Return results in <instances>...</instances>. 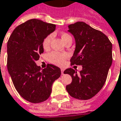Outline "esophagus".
<instances>
[{"instance_id": "1", "label": "esophagus", "mask_w": 121, "mask_h": 121, "mask_svg": "<svg viewBox=\"0 0 121 121\" xmlns=\"http://www.w3.org/2000/svg\"><path fill=\"white\" fill-rule=\"evenodd\" d=\"M61 75H63V71H64V69H61Z\"/></svg>"}]
</instances>
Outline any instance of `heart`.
Masks as SVG:
<instances>
[{"mask_svg": "<svg viewBox=\"0 0 121 121\" xmlns=\"http://www.w3.org/2000/svg\"><path fill=\"white\" fill-rule=\"evenodd\" d=\"M61 40H63V43H64L65 40H67L69 38H71V37L67 33H63L61 34ZM52 35H49L44 39L43 42V48L45 49V50L48 48L50 44V42L52 40ZM67 57V56L66 54L60 53V52H52L50 54H49L48 55V59L50 61L51 63L55 64V65H62L65 62V60Z\"/></svg>", "mask_w": 121, "mask_h": 121, "instance_id": "obj_1", "label": "heart"}]
</instances>
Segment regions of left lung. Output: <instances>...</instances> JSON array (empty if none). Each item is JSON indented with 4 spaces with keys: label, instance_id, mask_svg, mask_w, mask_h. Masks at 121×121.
<instances>
[{
    "label": "left lung",
    "instance_id": "1",
    "mask_svg": "<svg viewBox=\"0 0 121 121\" xmlns=\"http://www.w3.org/2000/svg\"><path fill=\"white\" fill-rule=\"evenodd\" d=\"M75 38V49L71 62L81 65L79 74L68 68L64 71L72 77L66 90L71 96L78 99H88L99 92L104 86L112 64V44L102 32L82 22L68 26Z\"/></svg>",
    "mask_w": 121,
    "mask_h": 121
}]
</instances>
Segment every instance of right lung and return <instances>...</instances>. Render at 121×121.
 I'll list each match as a JSON object with an SVG mask.
<instances>
[{
    "label": "right lung",
    "mask_w": 121,
    "mask_h": 121,
    "mask_svg": "<svg viewBox=\"0 0 121 121\" xmlns=\"http://www.w3.org/2000/svg\"><path fill=\"white\" fill-rule=\"evenodd\" d=\"M55 29L54 24L29 19L17 26L8 41V73L17 92L31 103L46 101L61 75L58 67L48 64L42 69L35 63L44 52L43 40Z\"/></svg>",
    "instance_id": "add662e5"
}]
</instances>
